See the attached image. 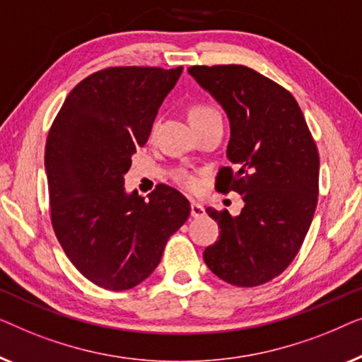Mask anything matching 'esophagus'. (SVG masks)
Returning <instances> with one entry per match:
<instances>
[{
	"instance_id": "1",
	"label": "esophagus",
	"mask_w": 362,
	"mask_h": 362,
	"mask_svg": "<svg viewBox=\"0 0 362 362\" xmlns=\"http://www.w3.org/2000/svg\"><path fill=\"white\" fill-rule=\"evenodd\" d=\"M190 215L193 218H200L205 215V208H203V205H200V203L197 202H192V210H190Z\"/></svg>"
}]
</instances>
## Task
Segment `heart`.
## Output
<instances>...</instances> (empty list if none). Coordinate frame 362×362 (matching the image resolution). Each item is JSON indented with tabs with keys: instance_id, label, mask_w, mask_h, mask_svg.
<instances>
[{
	"instance_id": "heart-1",
	"label": "heart",
	"mask_w": 362,
	"mask_h": 362,
	"mask_svg": "<svg viewBox=\"0 0 362 362\" xmlns=\"http://www.w3.org/2000/svg\"><path fill=\"white\" fill-rule=\"evenodd\" d=\"M213 116H220V113H218L215 108H211V106H208V105L197 103V105H193L192 108H190V121H192V124L193 123H198V121L213 118ZM157 126H159V121H156L154 126H152L151 134H154V132L157 131ZM175 182L179 183L180 187L187 188V190H195V188L198 187V179L192 174V172H188V170L177 172V174H175Z\"/></svg>"
}]
</instances>
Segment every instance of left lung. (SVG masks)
Returning <instances> with one entry per match:
<instances>
[{
  "instance_id": "8db88e82",
  "label": "left lung",
  "mask_w": 362,
  "mask_h": 362,
  "mask_svg": "<svg viewBox=\"0 0 362 362\" xmlns=\"http://www.w3.org/2000/svg\"><path fill=\"white\" fill-rule=\"evenodd\" d=\"M188 74L226 111L231 139L216 190L236 192L238 216L206 208L220 238L203 252L210 271L236 287H256L297 256L318 202L320 157L288 90L244 65H193Z\"/></svg>"
}]
</instances>
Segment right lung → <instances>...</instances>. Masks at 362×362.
<instances>
[{
    "label": "right lung",
    "instance_id": "add662e5",
    "mask_svg": "<svg viewBox=\"0 0 362 362\" xmlns=\"http://www.w3.org/2000/svg\"><path fill=\"white\" fill-rule=\"evenodd\" d=\"M182 67H108L65 98L45 142L50 220L64 252L101 288L128 290L159 266L165 243L190 216L169 185L144 200L126 193L131 157L151 134Z\"/></svg>",
    "mask_w": 362,
    "mask_h": 362
}]
</instances>
